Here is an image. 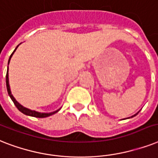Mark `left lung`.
<instances>
[{
  "label": "left lung",
  "mask_w": 158,
  "mask_h": 158,
  "mask_svg": "<svg viewBox=\"0 0 158 158\" xmlns=\"http://www.w3.org/2000/svg\"><path fill=\"white\" fill-rule=\"evenodd\" d=\"M139 112H138V113H135V115H133V116H131V117H135L136 115H137V114H138V113H139ZM131 117H128V118H131Z\"/></svg>",
  "instance_id": "8db88e82"
}]
</instances>
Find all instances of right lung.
Listing matches in <instances>:
<instances>
[{
    "mask_svg": "<svg viewBox=\"0 0 158 158\" xmlns=\"http://www.w3.org/2000/svg\"><path fill=\"white\" fill-rule=\"evenodd\" d=\"M20 44H21V43H20ZM20 44H19V45H20ZM19 45H17V47L15 48V50H14V52L12 53L10 56V59H9V61H8V65H9V64H10V61L11 58H12V56H13L14 53L15 52V50H17V48L19 47ZM6 88H7V91H8V94H9V95H10V99H12V101L14 102L15 105L16 106V108H17L18 109H19L20 112H21V113H23V114L27 115V116H30V117L43 118V117H50V116H51V115L58 113V112H59V111L61 109V108H59L58 110L54 111V112H51V113H40V112H36V111H35V110H31V109L25 108V107H23V105H21V104H20V103H19V102H18V101L15 99V97L13 96V94H11L10 87V84H9V67L7 68V73H6Z\"/></svg>",
    "mask_w": 158,
    "mask_h": 158,
    "instance_id": "add662e5",
    "label": "right lung"
}]
</instances>
